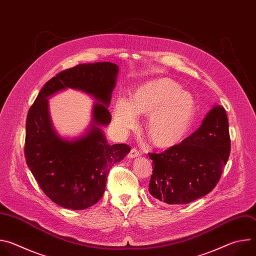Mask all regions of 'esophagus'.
Masks as SVG:
<instances>
[{
    "mask_svg": "<svg viewBox=\"0 0 256 256\" xmlns=\"http://www.w3.org/2000/svg\"><path fill=\"white\" fill-rule=\"evenodd\" d=\"M140 154V152L136 150V149H132L130 150V152L128 153V158H130V159H134V158H136V157H138Z\"/></svg>",
    "mask_w": 256,
    "mask_h": 256,
    "instance_id": "obj_1",
    "label": "esophagus"
}]
</instances>
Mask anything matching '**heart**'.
I'll return each instance as SVG.
<instances>
[{"label": "heart", "mask_w": 256, "mask_h": 256, "mask_svg": "<svg viewBox=\"0 0 256 256\" xmlns=\"http://www.w3.org/2000/svg\"><path fill=\"white\" fill-rule=\"evenodd\" d=\"M196 114L194 100L168 78L155 79L140 85L130 100H118L114 120L120 130L136 126V116H149L146 132L159 148L180 142L188 132Z\"/></svg>", "instance_id": "heart-1"}]
</instances>
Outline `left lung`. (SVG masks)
Instances as JSON below:
<instances>
[{
	"label": "left lung",
	"instance_id": "obj_1",
	"mask_svg": "<svg viewBox=\"0 0 256 256\" xmlns=\"http://www.w3.org/2000/svg\"><path fill=\"white\" fill-rule=\"evenodd\" d=\"M230 150L226 110L214 105L202 126L179 144L149 154L154 164L149 192L168 204H186L206 196L220 180Z\"/></svg>",
	"mask_w": 256,
	"mask_h": 256
}]
</instances>
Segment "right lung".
I'll list each match as a JSON object with an SVG mask.
<instances>
[{
  "label": "right lung",
  "mask_w": 256,
  "mask_h": 256,
  "mask_svg": "<svg viewBox=\"0 0 256 256\" xmlns=\"http://www.w3.org/2000/svg\"><path fill=\"white\" fill-rule=\"evenodd\" d=\"M118 66L101 62L62 70L40 90L26 120V163L42 192L56 204L85 210L103 196L110 168L130 151L128 144H109L101 130L112 122L108 112ZM68 88L95 98L92 122L86 134L66 140L54 130L47 98Z\"/></svg>",
  "instance_id": "add662e5"
}]
</instances>
